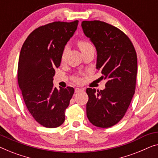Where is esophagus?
<instances>
[{
    "label": "esophagus",
    "mask_w": 158,
    "mask_h": 158,
    "mask_svg": "<svg viewBox=\"0 0 158 158\" xmlns=\"http://www.w3.org/2000/svg\"><path fill=\"white\" fill-rule=\"evenodd\" d=\"M83 90H84V89L77 87L76 89H75V92L77 93V92H81V91H83Z\"/></svg>",
    "instance_id": "34e87169"
}]
</instances>
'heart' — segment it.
Instances as JSON below:
<instances>
[{"label": "heart", "instance_id": "1", "mask_svg": "<svg viewBox=\"0 0 158 158\" xmlns=\"http://www.w3.org/2000/svg\"><path fill=\"white\" fill-rule=\"evenodd\" d=\"M78 46L80 48V50H81V52L82 51L86 49V48L91 47V46H92L91 45L90 43H89L88 41H84V40H80V41H78ZM66 52V48H64V52H63V54H62V59H64V56H65V54Z\"/></svg>", "mask_w": 158, "mask_h": 158}]
</instances>
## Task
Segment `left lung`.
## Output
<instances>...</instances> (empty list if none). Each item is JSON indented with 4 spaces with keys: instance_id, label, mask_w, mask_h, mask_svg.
I'll use <instances>...</instances> for the list:
<instances>
[{
    "instance_id": "8db88e82",
    "label": "left lung",
    "mask_w": 158,
    "mask_h": 158,
    "mask_svg": "<svg viewBox=\"0 0 158 158\" xmlns=\"http://www.w3.org/2000/svg\"><path fill=\"white\" fill-rule=\"evenodd\" d=\"M84 34L97 50V69L106 79L105 89L87 88L86 116L98 127H110L125 114L135 94L137 71L135 49L130 39L100 21L81 22Z\"/></svg>"
}]
</instances>
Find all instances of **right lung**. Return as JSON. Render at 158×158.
Masks as SVG:
<instances>
[{"instance_id": "add662e5", "label": "right lung", "mask_w": 158, "mask_h": 158, "mask_svg": "<svg viewBox=\"0 0 158 158\" xmlns=\"http://www.w3.org/2000/svg\"><path fill=\"white\" fill-rule=\"evenodd\" d=\"M79 21H56L40 26L27 37L20 52L18 82L28 112L48 128L59 127L74 93L73 87L58 89L53 80L66 44Z\"/></svg>"}]
</instances>
